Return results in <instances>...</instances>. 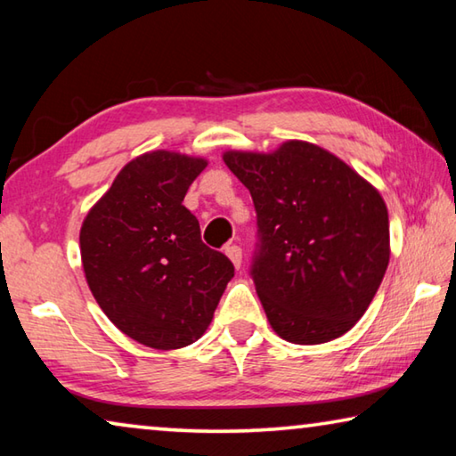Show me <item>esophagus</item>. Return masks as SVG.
<instances>
[{
	"label": "esophagus",
	"instance_id": "34e87169",
	"mask_svg": "<svg viewBox=\"0 0 456 456\" xmlns=\"http://www.w3.org/2000/svg\"><path fill=\"white\" fill-rule=\"evenodd\" d=\"M225 256L231 259V264H233L237 270H240L241 267V248L240 245H235V243H231V245H227L225 248Z\"/></svg>",
	"mask_w": 456,
	"mask_h": 456
}]
</instances>
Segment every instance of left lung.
<instances>
[{"instance_id": "left-lung-1", "label": "left lung", "mask_w": 456, "mask_h": 456, "mask_svg": "<svg viewBox=\"0 0 456 456\" xmlns=\"http://www.w3.org/2000/svg\"><path fill=\"white\" fill-rule=\"evenodd\" d=\"M257 213L251 278L278 337L332 341L353 329L384 280L389 219L381 194L343 160L290 140L272 151H225Z\"/></svg>"}]
</instances>
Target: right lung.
Here are the masks:
<instances>
[{"instance_id": "obj_1", "label": "right lung", "mask_w": 456, "mask_h": 456, "mask_svg": "<svg viewBox=\"0 0 456 456\" xmlns=\"http://www.w3.org/2000/svg\"><path fill=\"white\" fill-rule=\"evenodd\" d=\"M207 160L148 151L126 164L81 227L86 284L134 341L180 349L213 321L235 267L200 240L184 194Z\"/></svg>"}]
</instances>
